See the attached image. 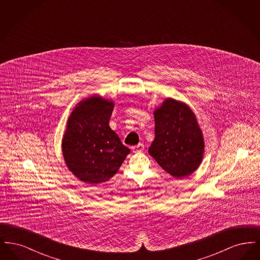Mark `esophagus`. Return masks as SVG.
Wrapping results in <instances>:
<instances>
[{
	"instance_id": "34e87169",
	"label": "esophagus",
	"mask_w": 260,
	"mask_h": 260,
	"mask_svg": "<svg viewBox=\"0 0 260 260\" xmlns=\"http://www.w3.org/2000/svg\"><path fill=\"white\" fill-rule=\"evenodd\" d=\"M144 150V145L142 144V143H139V144H137L136 146H134L133 147V151L135 152V153H138V152H142Z\"/></svg>"
}]
</instances>
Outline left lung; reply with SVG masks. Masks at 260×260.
<instances>
[{
	"label": "left lung",
	"instance_id": "obj_1",
	"mask_svg": "<svg viewBox=\"0 0 260 260\" xmlns=\"http://www.w3.org/2000/svg\"><path fill=\"white\" fill-rule=\"evenodd\" d=\"M155 139L149 154L161 169L176 178L198 169L204 153V139L196 117L180 101L166 99L154 112Z\"/></svg>",
	"mask_w": 260,
	"mask_h": 260
}]
</instances>
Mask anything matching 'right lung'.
<instances>
[{
    "label": "right lung",
    "mask_w": 260,
    "mask_h": 260,
    "mask_svg": "<svg viewBox=\"0 0 260 260\" xmlns=\"http://www.w3.org/2000/svg\"><path fill=\"white\" fill-rule=\"evenodd\" d=\"M113 107V102L99 96L81 102L71 113L63 136L67 167L89 184L109 180L131 152L109 126Z\"/></svg>",
    "instance_id": "add662e5"
}]
</instances>
